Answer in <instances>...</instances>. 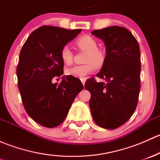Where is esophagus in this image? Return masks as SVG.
Returning <instances> with one entry per match:
<instances>
[{"mask_svg":"<svg viewBox=\"0 0 160 160\" xmlns=\"http://www.w3.org/2000/svg\"><path fill=\"white\" fill-rule=\"evenodd\" d=\"M80 80H81L82 83H83V85L85 84V82H86V78H81L80 79Z\"/></svg>","mask_w":160,"mask_h":160,"instance_id":"obj_1","label":"esophagus"}]
</instances>
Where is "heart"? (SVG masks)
Masks as SVG:
<instances>
[{
    "label": "heart",
    "mask_w": 160,
    "mask_h": 160,
    "mask_svg": "<svg viewBox=\"0 0 160 160\" xmlns=\"http://www.w3.org/2000/svg\"><path fill=\"white\" fill-rule=\"evenodd\" d=\"M77 46L81 49L88 51L84 65H77L67 70V75L77 78H85L88 75L94 72L95 65L101 66L104 62V55L101 50L98 49L97 41L90 35H83L76 42ZM62 60L67 65H70L73 60V52L67 45L62 46L60 52Z\"/></svg>",
    "instance_id": "obj_1"
}]
</instances>
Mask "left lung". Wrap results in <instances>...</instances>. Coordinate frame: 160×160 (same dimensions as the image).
Wrapping results in <instances>:
<instances>
[{"label":"left lung","instance_id":"8db88e82","mask_svg":"<svg viewBox=\"0 0 160 160\" xmlns=\"http://www.w3.org/2000/svg\"><path fill=\"white\" fill-rule=\"evenodd\" d=\"M91 33L104 41L106 56L97 74L105 82H97L92 77L85 83L91 94L90 111L97 125L115 129L132 117L138 104L141 87L139 45L123 27L111 26Z\"/></svg>","mask_w":160,"mask_h":160}]
</instances>
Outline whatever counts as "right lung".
Segmentation results:
<instances>
[{"label":"right lung","instance_id":"obj_1","mask_svg":"<svg viewBox=\"0 0 160 160\" xmlns=\"http://www.w3.org/2000/svg\"><path fill=\"white\" fill-rule=\"evenodd\" d=\"M81 30L44 25L31 33L21 50L16 72L22 103L27 114L42 126L60 125L83 90L80 80L70 75L62 77L59 84L52 82L63 74L61 49Z\"/></svg>","mask_w":160,"mask_h":160}]
</instances>
